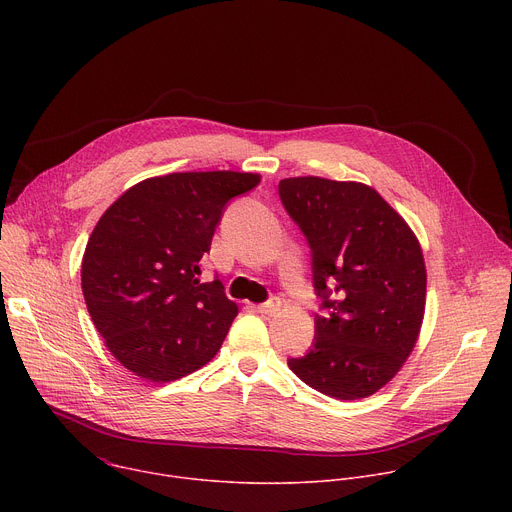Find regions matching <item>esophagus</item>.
Listing matches in <instances>:
<instances>
[{"mask_svg":"<svg viewBox=\"0 0 512 512\" xmlns=\"http://www.w3.org/2000/svg\"><path fill=\"white\" fill-rule=\"evenodd\" d=\"M257 310H259L261 314H267V316H275V314L281 310V300H279V298H269L267 302L259 304V306H257Z\"/></svg>","mask_w":512,"mask_h":512,"instance_id":"obj_1","label":"esophagus"}]
</instances>
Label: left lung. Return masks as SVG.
Wrapping results in <instances>:
<instances>
[{"mask_svg": "<svg viewBox=\"0 0 512 512\" xmlns=\"http://www.w3.org/2000/svg\"><path fill=\"white\" fill-rule=\"evenodd\" d=\"M279 198L312 249L316 296L308 354L287 364L306 385L342 401L385 387L411 354L425 312L417 237L383 196L360 182L285 178Z\"/></svg>", "mask_w": 512, "mask_h": 512, "instance_id": "1", "label": "left lung"}]
</instances>
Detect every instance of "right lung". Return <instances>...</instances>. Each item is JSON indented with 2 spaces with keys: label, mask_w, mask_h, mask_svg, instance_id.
Returning <instances> with one entry per match:
<instances>
[{
  "label": "right lung",
  "mask_w": 512,
  "mask_h": 512,
  "mask_svg": "<svg viewBox=\"0 0 512 512\" xmlns=\"http://www.w3.org/2000/svg\"><path fill=\"white\" fill-rule=\"evenodd\" d=\"M259 174L178 172L123 192L87 243L81 283L109 352L152 383L182 379L221 348L239 308L200 259L235 196Z\"/></svg>",
  "instance_id": "add662e5"
}]
</instances>
